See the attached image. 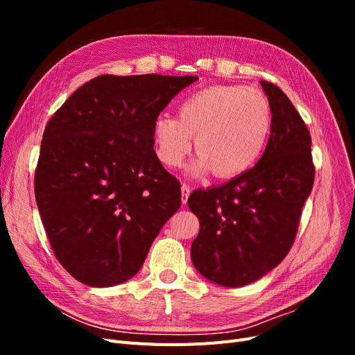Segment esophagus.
I'll list each match as a JSON object with an SVG mask.
<instances>
[{
  "mask_svg": "<svg viewBox=\"0 0 355 355\" xmlns=\"http://www.w3.org/2000/svg\"><path fill=\"white\" fill-rule=\"evenodd\" d=\"M180 191H182V202L187 204V202H188V198H189V194H191V188H189V185H187V184H182Z\"/></svg>",
  "mask_w": 355,
  "mask_h": 355,
  "instance_id": "34e87169",
  "label": "esophagus"
}]
</instances>
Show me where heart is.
I'll use <instances>...</instances> for the list:
<instances>
[{"label": "heart", "instance_id": "b5f03b06", "mask_svg": "<svg viewBox=\"0 0 355 355\" xmlns=\"http://www.w3.org/2000/svg\"><path fill=\"white\" fill-rule=\"evenodd\" d=\"M179 118L167 114L154 121L158 159L178 167L192 148V173L211 170L218 178H235L261 158L272 127V111L266 96L243 85H211L189 94L179 103Z\"/></svg>", "mask_w": 355, "mask_h": 355}]
</instances>
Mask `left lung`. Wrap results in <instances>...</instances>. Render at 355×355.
Returning a JSON list of instances; mask_svg holds the SVG:
<instances>
[{
	"label": "left lung",
	"instance_id": "obj_1",
	"mask_svg": "<svg viewBox=\"0 0 355 355\" xmlns=\"http://www.w3.org/2000/svg\"><path fill=\"white\" fill-rule=\"evenodd\" d=\"M261 84L272 111L271 136L261 159L227 184L197 189L188 198L200 220L192 263L207 280L225 287L259 280L284 259L314 185L308 127L282 89Z\"/></svg>",
	"mask_w": 355,
	"mask_h": 355
}]
</instances>
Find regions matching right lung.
Masks as SVG:
<instances>
[{
    "instance_id": "obj_1",
    "label": "right lung",
    "mask_w": 355,
    "mask_h": 355,
    "mask_svg": "<svg viewBox=\"0 0 355 355\" xmlns=\"http://www.w3.org/2000/svg\"><path fill=\"white\" fill-rule=\"evenodd\" d=\"M198 77L103 73L49 120L35 200L56 259L83 284L132 278L180 207V184L154 151V121Z\"/></svg>"
}]
</instances>
